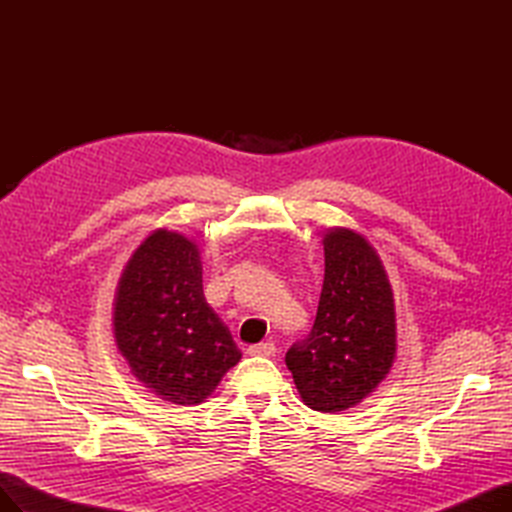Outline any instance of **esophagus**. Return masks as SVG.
<instances>
[{
	"label": "esophagus",
	"mask_w": 512,
	"mask_h": 512,
	"mask_svg": "<svg viewBox=\"0 0 512 512\" xmlns=\"http://www.w3.org/2000/svg\"><path fill=\"white\" fill-rule=\"evenodd\" d=\"M275 350H277L275 344L262 342V344H254V346L247 348V354H252V356H273Z\"/></svg>",
	"instance_id": "esophagus-1"
}]
</instances>
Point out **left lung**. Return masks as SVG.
Returning a JSON list of instances; mask_svg holds the SVG:
<instances>
[{
	"instance_id": "left-lung-1",
	"label": "left lung",
	"mask_w": 512,
	"mask_h": 512,
	"mask_svg": "<svg viewBox=\"0 0 512 512\" xmlns=\"http://www.w3.org/2000/svg\"><path fill=\"white\" fill-rule=\"evenodd\" d=\"M395 359V305L382 262L361 235H324V284L307 337L286 352L305 406L339 412L359 404Z\"/></svg>"
}]
</instances>
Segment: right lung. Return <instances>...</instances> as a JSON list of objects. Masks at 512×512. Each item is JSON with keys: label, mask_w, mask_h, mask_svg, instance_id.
<instances>
[{"label": "right lung", "mask_w": 512, "mask_h": 512, "mask_svg": "<svg viewBox=\"0 0 512 512\" xmlns=\"http://www.w3.org/2000/svg\"><path fill=\"white\" fill-rule=\"evenodd\" d=\"M115 339L132 374L179 406L205 401L241 359L205 301L198 247L168 230L147 237L121 275Z\"/></svg>", "instance_id": "obj_1"}]
</instances>
